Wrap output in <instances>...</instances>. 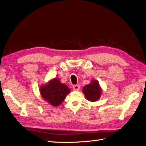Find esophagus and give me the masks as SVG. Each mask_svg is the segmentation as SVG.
Segmentation results:
<instances>
[{"label": "esophagus", "mask_w": 146, "mask_h": 146, "mask_svg": "<svg viewBox=\"0 0 146 146\" xmlns=\"http://www.w3.org/2000/svg\"><path fill=\"white\" fill-rule=\"evenodd\" d=\"M72 88H73L74 90H76V91H77V90H79V89L80 88V86L79 85H74V86H73Z\"/></svg>", "instance_id": "esophagus-1"}]
</instances>
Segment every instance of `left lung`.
Here are the masks:
<instances>
[{"mask_svg": "<svg viewBox=\"0 0 146 146\" xmlns=\"http://www.w3.org/2000/svg\"><path fill=\"white\" fill-rule=\"evenodd\" d=\"M82 89L86 98L90 102L98 101L102 94L101 87L97 80H92L90 83L84 86Z\"/></svg>", "mask_w": 146, "mask_h": 146, "instance_id": "obj_1", "label": "left lung"}]
</instances>
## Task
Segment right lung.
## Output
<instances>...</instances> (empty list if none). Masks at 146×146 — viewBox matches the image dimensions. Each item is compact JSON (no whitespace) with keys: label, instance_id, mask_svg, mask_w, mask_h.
I'll list each match as a JSON object with an SVG mask.
<instances>
[{"label":"right lung","instance_id":"1","mask_svg":"<svg viewBox=\"0 0 146 146\" xmlns=\"http://www.w3.org/2000/svg\"><path fill=\"white\" fill-rule=\"evenodd\" d=\"M40 96L43 99L54 107L60 105L70 89L66 84L61 83L57 77L50 79L47 84L39 87Z\"/></svg>","mask_w":146,"mask_h":146}]
</instances>
